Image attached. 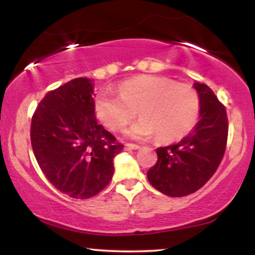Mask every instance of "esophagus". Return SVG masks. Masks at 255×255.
Segmentation results:
<instances>
[{
  "instance_id": "34e87169",
  "label": "esophagus",
  "mask_w": 255,
  "mask_h": 255,
  "mask_svg": "<svg viewBox=\"0 0 255 255\" xmlns=\"http://www.w3.org/2000/svg\"><path fill=\"white\" fill-rule=\"evenodd\" d=\"M125 148L126 150H137V148H140L139 145L136 144H125Z\"/></svg>"
}]
</instances>
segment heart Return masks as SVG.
Listing matches in <instances>:
<instances>
[{"label": "heart", "instance_id": "heart-1", "mask_svg": "<svg viewBox=\"0 0 255 255\" xmlns=\"http://www.w3.org/2000/svg\"><path fill=\"white\" fill-rule=\"evenodd\" d=\"M142 116L128 130L134 139L153 134L160 141H175L186 136L197 124L200 99L197 90L188 84L158 75H140L119 86V95L102 90L95 101V113L108 129H125Z\"/></svg>", "mask_w": 255, "mask_h": 255}]
</instances>
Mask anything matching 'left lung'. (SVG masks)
Returning <instances> with one entry per match:
<instances>
[{
    "instance_id": "1",
    "label": "left lung",
    "mask_w": 255,
    "mask_h": 255,
    "mask_svg": "<svg viewBox=\"0 0 255 255\" xmlns=\"http://www.w3.org/2000/svg\"><path fill=\"white\" fill-rule=\"evenodd\" d=\"M200 99V116L194 129L180 142L157 148L158 160L147 171L157 191L184 197L200 189L223 159L228 141L225 107L207 85L194 83Z\"/></svg>"
}]
</instances>
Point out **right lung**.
Returning <instances> with one entry per match:
<instances>
[{"instance_id": "right-lung-1", "label": "right lung", "mask_w": 255, "mask_h": 255, "mask_svg": "<svg viewBox=\"0 0 255 255\" xmlns=\"http://www.w3.org/2000/svg\"><path fill=\"white\" fill-rule=\"evenodd\" d=\"M31 144L49 182L74 199L103 191L114 175V157L124 148L97 122L93 86L86 78L44 96L32 116Z\"/></svg>"}]
</instances>
